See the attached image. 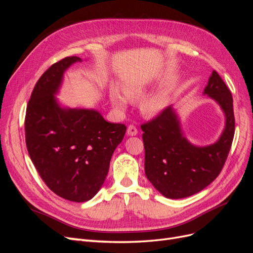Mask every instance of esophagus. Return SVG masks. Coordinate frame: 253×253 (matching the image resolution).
Wrapping results in <instances>:
<instances>
[{
  "label": "esophagus",
  "instance_id": "1",
  "mask_svg": "<svg viewBox=\"0 0 253 253\" xmlns=\"http://www.w3.org/2000/svg\"><path fill=\"white\" fill-rule=\"evenodd\" d=\"M126 133H127L128 136H135V135H137V133H138V131H137V128H136L135 126L131 125V126H127Z\"/></svg>",
  "mask_w": 253,
  "mask_h": 253
}]
</instances>
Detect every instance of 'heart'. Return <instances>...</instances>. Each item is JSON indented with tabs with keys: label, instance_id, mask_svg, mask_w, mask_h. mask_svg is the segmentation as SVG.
<instances>
[{
	"label": "heart",
	"instance_id": "obj_1",
	"mask_svg": "<svg viewBox=\"0 0 253 253\" xmlns=\"http://www.w3.org/2000/svg\"><path fill=\"white\" fill-rule=\"evenodd\" d=\"M122 95L117 88H112L110 91V100L113 106L118 111L126 110L127 100L135 101L140 99L147 91V84L143 81H134L125 84L122 86ZM169 103V98L165 93H155L144 97L140 101L141 113L145 116H156L162 113Z\"/></svg>",
	"mask_w": 253,
	"mask_h": 253
}]
</instances>
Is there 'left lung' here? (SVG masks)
<instances>
[{"label":"left lung","instance_id":"1","mask_svg":"<svg viewBox=\"0 0 253 253\" xmlns=\"http://www.w3.org/2000/svg\"><path fill=\"white\" fill-rule=\"evenodd\" d=\"M205 95L214 99L225 113L226 126L219 139L196 147L182 135L172 106L141 125L144 144V172L157 191L168 198L198 193L215 179L226 163L234 137L233 99L220 76L213 71Z\"/></svg>","mask_w":253,"mask_h":253}]
</instances>
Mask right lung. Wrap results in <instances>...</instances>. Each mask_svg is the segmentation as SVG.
<instances>
[{
  "label": "right lung",
  "instance_id": "1",
  "mask_svg": "<svg viewBox=\"0 0 253 253\" xmlns=\"http://www.w3.org/2000/svg\"><path fill=\"white\" fill-rule=\"evenodd\" d=\"M80 61L66 57L41 76L25 116L26 147L38 173L53 193L76 203L89 201L100 190L126 131L125 125L105 121L95 110L58 104L55 95L64 72Z\"/></svg>",
  "mask_w": 253,
  "mask_h": 253
}]
</instances>
